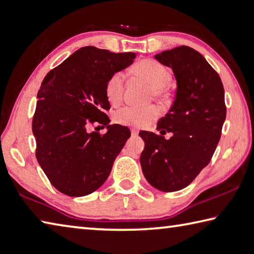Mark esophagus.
Masks as SVG:
<instances>
[{
  "label": "esophagus",
  "mask_w": 254,
  "mask_h": 254,
  "mask_svg": "<svg viewBox=\"0 0 254 254\" xmlns=\"http://www.w3.org/2000/svg\"><path fill=\"white\" fill-rule=\"evenodd\" d=\"M130 131H131V136L132 137H136L138 135V130H137V129H135V128H132Z\"/></svg>",
  "instance_id": "34e87169"
}]
</instances>
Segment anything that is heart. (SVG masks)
I'll return each mask as SVG.
<instances>
[{"instance_id": "1", "label": "heart", "mask_w": 254, "mask_h": 254, "mask_svg": "<svg viewBox=\"0 0 254 254\" xmlns=\"http://www.w3.org/2000/svg\"><path fill=\"white\" fill-rule=\"evenodd\" d=\"M132 71L139 77L146 79L154 86L156 96L167 98L169 96L168 85L172 79L170 69L159 61L154 59H143L133 65ZM125 76L122 71H115L105 85V93L109 102L118 104L124 95ZM160 116V108L156 105L150 106H125L115 113L114 119L117 124L136 128L149 126Z\"/></svg>"}]
</instances>
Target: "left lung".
I'll return each instance as SVG.
<instances>
[{"label": "left lung", "mask_w": 254, "mask_h": 254, "mask_svg": "<svg viewBox=\"0 0 254 254\" xmlns=\"http://www.w3.org/2000/svg\"><path fill=\"white\" fill-rule=\"evenodd\" d=\"M174 70L175 102L158 122L161 135L140 131L145 141L140 164L152 187L165 192L186 188L214 154L221 137L227 107L221 78L204 57L189 46H178L155 56ZM171 132L166 140L162 136Z\"/></svg>", "instance_id": "1"}]
</instances>
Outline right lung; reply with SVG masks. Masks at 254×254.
<instances>
[{
	"label": "right lung",
	"mask_w": 254,
	"mask_h": 254,
	"mask_svg": "<svg viewBox=\"0 0 254 254\" xmlns=\"http://www.w3.org/2000/svg\"><path fill=\"white\" fill-rule=\"evenodd\" d=\"M135 53H111L95 46L76 51L43 79L32 122L36 159L60 192L83 197L102 186L130 130L108 125L111 108L105 85L115 71L130 65ZM95 122L106 134L88 133Z\"/></svg>",
	"instance_id": "right-lung-1"
}]
</instances>
